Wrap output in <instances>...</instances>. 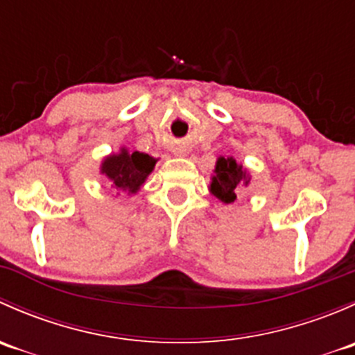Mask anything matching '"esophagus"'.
Here are the masks:
<instances>
[{"instance_id":"esophagus-1","label":"esophagus","mask_w":355,"mask_h":355,"mask_svg":"<svg viewBox=\"0 0 355 355\" xmlns=\"http://www.w3.org/2000/svg\"><path fill=\"white\" fill-rule=\"evenodd\" d=\"M177 156H184V151H182V149H178V151H177Z\"/></svg>"}]
</instances>
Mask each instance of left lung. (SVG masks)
I'll return each mask as SVG.
<instances>
[{
    "mask_svg": "<svg viewBox=\"0 0 355 355\" xmlns=\"http://www.w3.org/2000/svg\"><path fill=\"white\" fill-rule=\"evenodd\" d=\"M249 184L250 173L244 164L237 163L232 156L218 157L209 182L211 196L221 202L232 204L245 187H249Z\"/></svg>",
    "mask_w": 355,
    "mask_h": 355,
    "instance_id": "1",
    "label": "left lung"
}]
</instances>
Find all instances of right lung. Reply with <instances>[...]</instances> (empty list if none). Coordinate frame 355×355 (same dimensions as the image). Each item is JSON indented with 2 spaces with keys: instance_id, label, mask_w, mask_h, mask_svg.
<instances>
[{
  "instance_id": "1",
  "label": "right lung",
  "mask_w": 355,
  "mask_h": 355,
  "mask_svg": "<svg viewBox=\"0 0 355 355\" xmlns=\"http://www.w3.org/2000/svg\"><path fill=\"white\" fill-rule=\"evenodd\" d=\"M157 159L146 155V153H130L127 148H120L118 153H111L103 157L99 173L108 180L113 191L125 192L127 196H134L141 191L149 175L155 170Z\"/></svg>"
}]
</instances>
